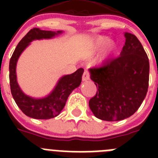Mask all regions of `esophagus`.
I'll list each match as a JSON object with an SVG mask.
<instances>
[{
	"label": "esophagus",
	"instance_id": "esophagus-1",
	"mask_svg": "<svg viewBox=\"0 0 158 158\" xmlns=\"http://www.w3.org/2000/svg\"><path fill=\"white\" fill-rule=\"evenodd\" d=\"M89 78H90V75H89V72L87 70H85V72L83 73V76H82V80L84 81H86L89 80Z\"/></svg>",
	"mask_w": 158,
	"mask_h": 158
}]
</instances>
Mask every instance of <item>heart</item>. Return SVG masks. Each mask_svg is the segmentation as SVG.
I'll use <instances>...</instances> for the list:
<instances>
[{
	"instance_id": "obj_1",
	"label": "heart",
	"mask_w": 158,
	"mask_h": 158,
	"mask_svg": "<svg viewBox=\"0 0 158 158\" xmlns=\"http://www.w3.org/2000/svg\"><path fill=\"white\" fill-rule=\"evenodd\" d=\"M116 44L114 41L109 40L108 37L105 35H99L93 40L92 43V51H97L103 49V52L101 54V59L107 58L111 53L115 51Z\"/></svg>"
}]
</instances>
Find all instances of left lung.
Here are the masks:
<instances>
[{"label":"left lung","instance_id":"1","mask_svg":"<svg viewBox=\"0 0 158 158\" xmlns=\"http://www.w3.org/2000/svg\"><path fill=\"white\" fill-rule=\"evenodd\" d=\"M120 56L89 69L96 94L89 107L96 118L119 121L131 116L144 100L149 86L150 63L138 38L126 32Z\"/></svg>","mask_w":158,"mask_h":158}]
</instances>
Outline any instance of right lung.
I'll return each instance as SVG.
<instances>
[{
	"instance_id": "obj_1",
	"label": "right lung",
	"mask_w": 158,
	"mask_h": 158,
	"mask_svg": "<svg viewBox=\"0 0 158 158\" xmlns=\"http://www.w3.org/2000/svg\"><path fill=\"white\" fill-rule=\"evenodd\" d=\"M62 32V31H43L35 27L29 31L27 34L19 41L11 57L9 62L11 93L19 109L31 118L49 119L56 117L65 107L69 94L81 83L84 69L80 68L72 74L65 75L60 78L54 90L48 96L41 99L32 98L25 95L17 83L16 68L18 58L31 42L35 40L51 39Z\"/></svg>"
}]
</instances>
